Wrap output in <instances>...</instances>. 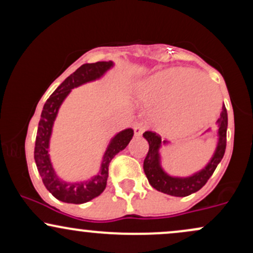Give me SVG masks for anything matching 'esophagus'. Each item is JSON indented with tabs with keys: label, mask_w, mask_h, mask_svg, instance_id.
<instances>
[{
	"label": "esophagus",
	"mask_w": 253,
	"mask_h": 253,
	"mask_svg": "<svg viewBox=\"0 0 253 253\" xmlns=\"http://www.w3.org/2000/svg\"><path fill=\"white\" fill-rule=\"evenodd\" d=\"M145 130H146V126H145L144 124L139 123V124H135L134 125V134L135 135L143 134Z\"/></svg>",
	"instance_id": "obj_1"
}]
</instances>
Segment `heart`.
<instances>
[{"mask_svg":"<svg viewBox=\"0 0 253 253\" xmlns=\"http://www.w3.org/2000/svg\"><path fill=\"white\" fill-rule=\"evenodd\" d=\"M211 85L217 92L216 100L215 92L211 89ZM141 96L146 102L152 104L167 103L162 119L164 126L175 133H190L201 128L210 123L219 106V94L215 85L210 78L199 76L195 71L189 69L177 68L159 72L144 84ZM182 97L192 118L202 116L208 111L210 113L196 121H189L179 107Z\"/></svg>","mask_w":253,"mask_h":253,"instance_id":"obj_1","label":"heart"}]
</instances>
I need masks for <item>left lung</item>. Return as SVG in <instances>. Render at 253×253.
Wrapping results in <instances>:
<instances>
[{
    "label": "left lung",
    "instance_id": "obj_1",
    "mask_svg": "<svg viewBox=\"0 0 253 253\" xmlns=\"http://www.w3.org/2000/svg\"><path fill=\"white\" fill-rule=\"evenodd\" d=\"M216 123L219 126V143H217L213 158L205 169L199 171L195 175L185 177V178L171 177L164 172L161 167V161H159V149L162 145L161 135L155 132H151V130L144 133V138L149 141V152L145 157L144 171L150 184L156 190L171 196L184 197L199 191L208 182V179L215 171L217 164L221 162L222 157L225 155L226 133H227L228 124L227 110L225 106L222 107L220 118L217 119ZM163 144H167V141H163Z\"/></svg>",
    "mask_w": 253,
    "mask_h": 253
}]
</instances>
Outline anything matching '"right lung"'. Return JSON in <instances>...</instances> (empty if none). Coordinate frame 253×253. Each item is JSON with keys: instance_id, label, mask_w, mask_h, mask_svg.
Returning a JSON list of instances; mask_svg holds the SVG:
<instances>
[{"instance_id": "right-lung-1", "label": "right lung", "mask_w": 253, "mask_h": 253, "mask_svg": "<svg viewBox=\"0 0 253 253\" xmlns=\"http://www.w3.org/2000/svg\"><path fill=\"white\" fill-rule=\"evenodd\" d=\"M112 65V62L83 64L54 90L53 94L43 104L42 118H40L39 126H38L34 159H36L38 171L42 176L43 185L59 201L81 205V203L88 202L100 195L106 189L110 161L114 158L115 155H118L120 151H123L128 145L133 136V129L127 128L112 139L108 149L104 153L100 173L92 177L90 181L66 183L58 178L53 168H52L50 157H48V141H50L54 119L57 117L58 109H59L64 98L68 96L71 89L102 76Z\"/></svg>"}]
</instances>
